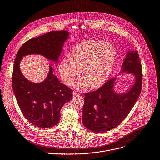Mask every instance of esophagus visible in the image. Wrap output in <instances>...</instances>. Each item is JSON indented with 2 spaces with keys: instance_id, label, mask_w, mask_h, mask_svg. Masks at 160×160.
Instances as JSON below:
<instances>
[{
  "instance_id": "esophagus-1",
  "label": "esophagus",
  "mask_w": 160,
  "mask_h": 160,
  "mask_svg": "<svg viewBox=\"0 0 160 160\" xmlns=\"http://www.w3.org/2000/svg\"><path fill=\"white\" fill-rule=\"evenodd\" d=\"M72 94H73V96L74 97H77V96H78L79 95V93L78 91H74V92H73Z\"/></svg>"
}]
</instances>
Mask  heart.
Returning a JSON list of instances; mask_svg holds the SVG:
<instances>
[{"label": "heart", "instance_id": "b5f03b06", "mask_svg": "<svg viewBox=\"0 0 160 160\" xmlns=\"http://www.w3.org/2000/svg\"><path fill=\"white\" fill-rule=\"evenodd\" d=\"M116 49L102 41H86L76 45L69 57L63 58L59 70L64 82L70 85L79 73V78L74 86L84 89L91 84L97 88L108 79L116 61Z\"/></svg>", "mask_w": 160, "mask_h": 160}]
</instances>
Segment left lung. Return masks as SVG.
Here are the masks:
<instances>
[{
  "instance_id": "obj_1",
  "label": "left lung",
  "mask_w": 160,
  "mask_h": 160,
  "mask_svg": "<svg viewBox=\"0 0 160 160\" xmlns=\"http://www.w3.org/2000/svg\"><path fill=\"white\" fill-rule=\"evenodd\" d=\"M134 76V83L126 92L114 91L116 78L108 81L98 90L85 93L82 110L83 125L94 132H104L116 126L126 118L137 99L142 87V69L137 51H128L120 73Z\"/></svg>"
}]
</instances>
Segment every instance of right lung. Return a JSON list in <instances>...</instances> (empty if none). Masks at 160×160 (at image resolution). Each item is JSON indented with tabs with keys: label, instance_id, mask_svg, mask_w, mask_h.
Returning a JSON list of instances; mask_svg holds the SVG:
<instances>
[{
	"label": "right lung",
	"instance_id": "right-lung-1",
	"mask_svg": "<svg viewBox=\"0 0 160 160\" xmlns=\"http://www.w3.org/2000/svg\"><path fill=\"white\" fill-rule=\"evenodd\" d=\"M69 35L66 31L49 32L28 41L16 54L12 73L13 91L24 117L39 128H51L59 122L61 109L72 99V90L60 82L53 74L51 66L43 81L39 83L29 81L22 74L20 62L23 56L40 54L58 64Z\"/></svg>",
	"mask_w": 160,
	"mask_h": 160
}]
</instances>
